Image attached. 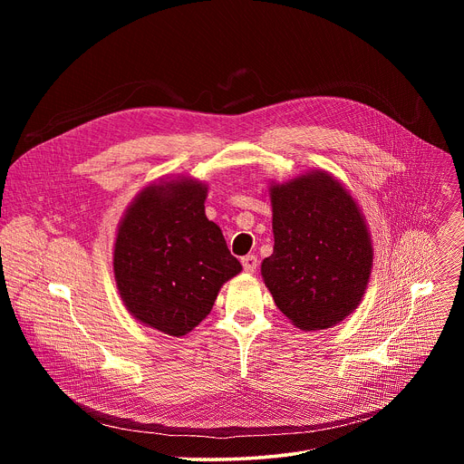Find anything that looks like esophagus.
Returning <instances> with one entry per match:
<instances>
[{
	"label": "esophagus",
	"mask_w": 464,
	"mask_h": 464,
	"mask_svg": "<svg viewBox=\"0 0 464 464\" xmlns=\"http://www.w3.org/2000/svg\"><path fill=\"white\" fill-rule=\"evenodd\" d=\"M242 266L247 274H253L258 266V258L255 255H246V256H242Z\"/></svg>",
	"instance_id": "esophagus-1"
}]
</instances>
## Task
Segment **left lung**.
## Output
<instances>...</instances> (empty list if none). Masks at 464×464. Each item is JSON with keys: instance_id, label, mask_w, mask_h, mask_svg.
<instances>
[{"instance_id": "8db88e82", "label": "left lung", "mask_w": 464, "mask_h": 464, "mask_svg": "<svg viewBox=\"0 0 464 464\" xmlns=\"http://www.w3.org/2000/svg\"><path fill=\"white\" fill-rule=\"evenodd\" d=\"M274 253L262 277L277 308L303 330L345 319L362 301L372 266L371 238L347 188L324 172L272 187Z\"/></svg>"}]
</instances>
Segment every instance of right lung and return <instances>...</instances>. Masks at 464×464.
<instances>
[{"label":"right lung","mask_w":464,"mask_h":464,"mask_svg":"<svg viewBox=\"0 0 464 464\" xmlns=\"http://www.w3.org/2000/svg\"><path fill=\"white\" fill-rule=\"evenodd\" d=\"M208 187L192 179L143 188L119 226L113 272L119 294L141 323L185 336L213 308L242 266L206 217Z\"/></svg>","instance_id":"add662e5"}]
</instances>
